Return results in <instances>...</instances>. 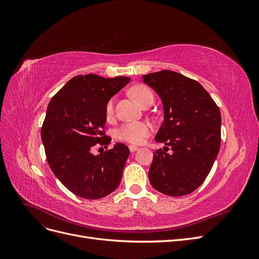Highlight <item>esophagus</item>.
Here are the masks:
<instances>
[{"label":"esophagus","mask_w":259,"mask_h":259,"mask_svg":"<svg viewBox=\"0 0 259 259\" xmlns=\"http://www.w3.org/2000/svg\"><path fill=\"white\" fill-rule=\"evenodd\" d=\"M128 148H130V151H131V152H135L136 150H138V147H137V146H134V145H130Z\"/></svg>","instance_id":"34e87169"}]
</instances>
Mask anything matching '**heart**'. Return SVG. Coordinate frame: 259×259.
Segmentation results:
<instances>
[{
	"label": "heart",
	"instance_id": "heart-1",
	"mask_svg": "<svg viewBox=\"0 0 259 259\" xmlns=\"http://www.w3.org/2000/svg\"><path fill=\"white\" fill-rule=\"evenodd\" d=\"M131 95L143 107L149 103H153L154 96L152 91L146 85L139 84L131 89ZM105 116L107 121L114 119V98L109 99L105 106ZM151 134V126L147 122H128L124 123L116 130L115 137L117 140L132 145L143 144L146 138Z\"/></svg>",
	"mask_w": 259,
	"mask_h": 259
}]
</instances>
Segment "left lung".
I'll return each mask as SVG.
<instances>
[{
    "mask_svg": "<svg viewBox=\"0 0 259 259\" xmlns=\"http://www.w3.org/2000/svg\"><path fill=\"white\" fill-rule=\"evenodd\" d=\"M143 79L162 99L164 122L155 140L166 146L154 152L149 180L169 197L189 194L204 182L218 154L221 111L205 89L190 77L161 70Z\"/></svg>",
    "mask_w": 259,
    "mask_h": 259,
    "instance_id": "8db88e82",
    "label": "left lung"
}]
</instances>
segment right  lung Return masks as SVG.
Instances as JSON below:
<instances>
[{
    "instance_id": "add662e5",
    "label": "right lung",
    "mask_w": 259,
    "mask_h": 259,
    "mask_svg": "<svg viewBox=\"0 0 259 259\" xmlns=\"http://www.w3.org/2000/svg\"><path fill=\"white\" fill-rule=\"evenodd\" d=\"M130 77L96 74L72 77L49 104L41 137L53 173L68 190L88 200L104 198L121 183L130 149L116 143L99 155L95 145L111 142L106 135L105 106Z\"/></svg>"
}]
</instances>
